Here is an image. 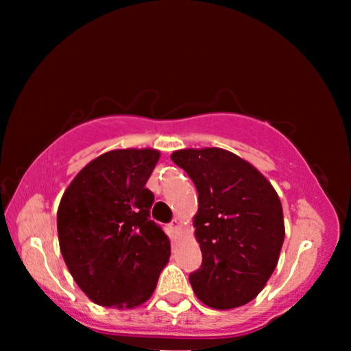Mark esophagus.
<instances>
[{
  "instance_id": "34e87169",
  "label": "esophagus",
  "mask_w": 351,
  "mask_h": 351,
  "mask_svg": "<svg viewBox=\"0 0 351 351\" xmlns=\"http://www.w3.org/2000/svg\"><path fill=\"white\" fill-rule=\"evenodd\" d=\"M169 228H170V232H171V234L178 235V234L181 232V219H180V218H175L173 221L170 223Z\"/></svg>"
}]
</instances>
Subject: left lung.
<instances>
[{"instance_id":"8db88e82","label":"left lung","mask_w":351,"mask_h":351,"mask_svg":"<svg viewBox=\"0 0 351 351\" xmlns=\"http://www.w3.org/2000/svg\"><path fill=\"white\" fill-rule=\"evenodd\" d=\"M170 158L198 190L193 228L203 263L189 277L193 293L215 310L249 304L274 272L285 240L276 189L224 148H184Z\"/></svg>"}]
</instances>
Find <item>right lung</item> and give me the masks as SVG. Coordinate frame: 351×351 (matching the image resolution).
<instances>
[{
  "instance_id": "1",
  "label": "right lung",
  "mask_w": 351,
  "mask_h": 351,
  "mask_svg": "<svg viewBox=\"0 0 351 351\" xmlns=\"http://www.w3.org/2000/svg\"><path fill=\"white\" fill-rule=\"evenodd\" d=\"M161 153L122 148L88 162L64 190L57 230L64 263L94 304L132 310L150 299L170 240L150 219L145 184Z\"/></svg>"
}]
</instances>
